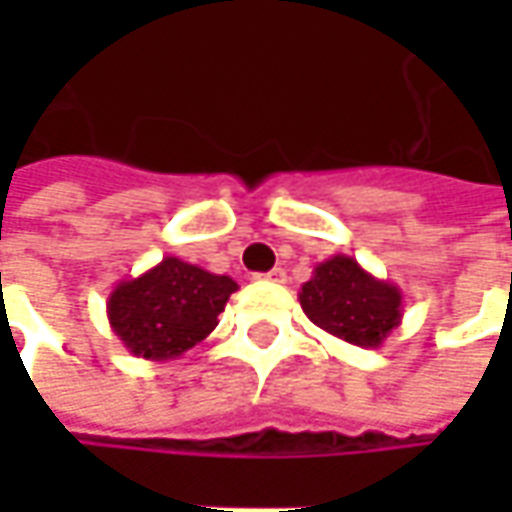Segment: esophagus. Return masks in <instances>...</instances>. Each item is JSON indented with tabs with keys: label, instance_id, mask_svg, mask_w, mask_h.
<instances>
[{
	"label": "esophagus",
	"instance_id": "1",
	"mask_svg": "<svg viewBox=\"0 0 512 512\" xmlns=\"http://www.w3.org/2000/svg\"><path fill=\"white\" fill-rule=\"evenodd\" d=\"M256 279H267V282H276V285H285L287 282V273L282 267H273L270 273H262V276H256Z\"/></svg>",
	"mask_w": 512,
	"mask_h": 512
}]
</instances>
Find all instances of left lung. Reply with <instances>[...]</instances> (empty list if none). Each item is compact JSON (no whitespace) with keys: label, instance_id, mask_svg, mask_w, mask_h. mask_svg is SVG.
<instances>
[{"label":"left lung","instance_id":"left-lung-1","mask_svg":"<svg viewBox=\"0 0 512 512\" xmlns=\"http://www.w3.org/2000/svg\"><path fill=\"white\" fill-rule=\"evenodd\" d=\"M299 302L313 325L356 347H379L402 325V290L344 253L316 265Z\"/></svg>","mask_w":512,"mask_h":512}]
</instances>
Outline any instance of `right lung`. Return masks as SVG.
Segmentation results:
<instances>
[{
  "instance_id": "obj_1",
  "label": "right lung",
  "mask_w": 512,
  "mask_h": 512,
  "mask_svg": "<svg viewBox=\"0 0 512 512\" xmlns=\"http://www.w3.org/2000/svg\"><path fill=\"white\" fill-rule=\"evenodd\" d=\"M236 290L239 285L230 276L165 256L142 276L113 287L108 322L128 353L165 362L210 336Z\"/></svg>"
}]
</instances>
